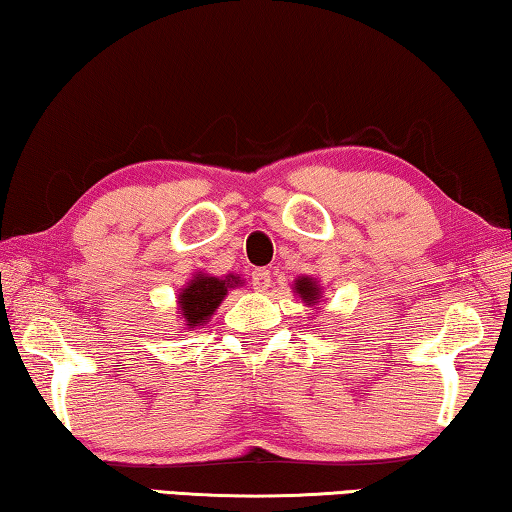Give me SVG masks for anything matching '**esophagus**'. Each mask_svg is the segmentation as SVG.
Wrapping results in <instances>:
<instances>
[{
	"mask_svg": "<svg viewBox=\"0 0 512 512\" xmlns=\"http://www.w3.org/2000/svg\"><path fill=\"white\" fill-rule=\"evenodd\" d=\"M271 287V271L268 268H255L253 271V289L266 291Z\"/></svg>",
	"mask_w": 512,
	"mask_h": 512,
	"instance_id": "obj_1",
	"label": "esophagus"
}]
</instances>
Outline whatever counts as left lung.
<instances>
[{
    "instance_id": "left-lung-1",
    "label": "left lung",
    "mask_w": 512,
    "mask_h": 512,
    "mask_svg": "<svg viewBox=\"0 0 512 512\" xmlns=\"http://www.w3.org/2000/svg\"><path fill=\"white\" fill-rule=\"evenodd\" d=\"M293 291H296V296H300L302 302H307L309 307L318 305L320 287H318V282L314 280V277H307V275L298 277L296 284H293Z\"/></svg>"
}]
</instances>
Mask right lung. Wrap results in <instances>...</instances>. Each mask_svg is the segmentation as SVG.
Listing matches in <instances>:
<instances>
[{"label":"right lung","mask_w":512,"mask_h":512,"mask_svg":"<svg viewBox=\"0 0 512 512\" xmlns=\"http://www.w3.org/2000/svg\"><path fill=\"white\" fill-rule=\"evenodd\" d=\"M237 275H225V277H214L207 273H196L194 280L187 282V287L178 293V307L180 314H183L187 327H198L205 325L212 314L219 309L221 300L228 296V289L241 287Z\"/></svg>","instance_id":"right-lung-1"}]
</instances>
